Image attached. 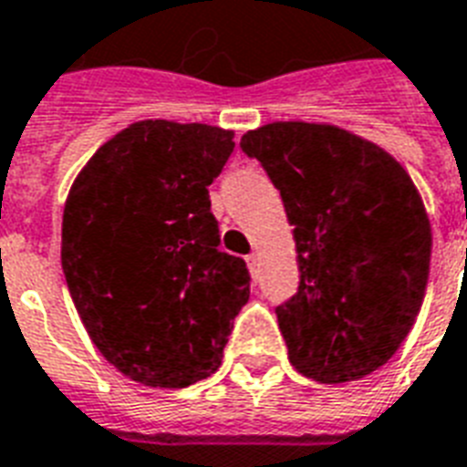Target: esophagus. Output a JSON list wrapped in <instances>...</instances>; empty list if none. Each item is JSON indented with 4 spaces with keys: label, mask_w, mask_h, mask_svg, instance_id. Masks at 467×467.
Here are the masks:
<instances>
[{
    "label": "esophagus",
    "mask_w": 467,
    "mask_h": 467,
    "mask_svg": "<svg viewBox=\"0 0 467 467\" xmlns=\"http://www.w3.org/2000/svg\"><path fill=\"white\" fill-rule=\"evenodd\" d=\"M247 265H249V269H252V272H257V265H259V254H257V252H252V254H249Z\"/></svg>",
    "instance_id": "esophagus-1"
}]
</instances>
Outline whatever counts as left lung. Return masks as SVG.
Segmentation results:
<instances>
[{"label":"left lung","instance_id":"obj_1","mask_svg":"<svg viewBox=\"0 0 467 467\" xmlns=\"http://www.w3.org/2000/svg\"><path fill=\"white\" fill-rule=\"evenodd\" d=\"M240 147L294 225L301 281L276 306L291 365L320 384L379 369L414 326L431 265V225L409 173L330 124H265Z\"/></svg>","mask_w":467,"mask_h":467}]
</instances>
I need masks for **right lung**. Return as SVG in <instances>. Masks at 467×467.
<instances>
[{"label":"right lung","mask_w":467,"mask_h":467,"mask_svg":"<svg viewBox=\"0 0 467 467\" xmlns=\"http://www.w3.org/2000/svg\"><path fill=\"white\" fill-rule=\"evenodd\" d=\"M233 131L147 119L95 151L63 210L60 265L88 336L147 387L181 389L223 362L249 298L244 259L220 249L208 186Z\"/></svg>","instance_id":"add662e5"}]
</instances>
